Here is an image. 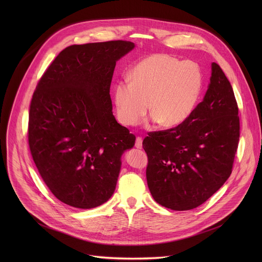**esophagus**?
<instances>
[{
	"mask_svg": "<svg viewBox=\"0 0 262 262\" xmlns=\"http://www.w3.org/2000/svg\"><path fill=\"white\" fill-rule=\"evenodd\" d=\"M142 142H143L142 138H141V137H137V139H136V143H135L136 148L141 149V148H142Z\"/></svg>",
	"mask_w": 262,
	"mask_h": 262,
	"instance_id": "34e87169",
	"label": "esophagus"
}]
</instances>
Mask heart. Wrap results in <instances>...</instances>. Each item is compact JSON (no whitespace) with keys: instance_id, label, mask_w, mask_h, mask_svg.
Wrapping results in <instances>:
<instances>
[{"instance_id":"heart-1","label":"heart","mask_w":262,"mask_h":262,"mask_svg":"<svg viewBox=\"0 0 262 262\" xmlns=\"http://www.w3.org/2000/svg\"><path fill=\"white\" fill-rule=\"evenodd\" d=\"M203 90V72L194 61H181L168 54L141 60L129 73V83L114 90L117 118L123 125H137L148 111L165 127L188 120Z\"/></svg>"}]
</instances>
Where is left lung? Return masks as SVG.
Here are the masks:
<instances>
[{"mask_svg":"<svg viewBox=\"0 0 262 262\" xmlns=\"http://www.w3.org/2000/svg\"><path fill=\"white\" fill-rule=\"evenodd\" d=\"M239 140V117L232 86L222 68L211 64L203 100L176 127L148 134L146 178L154 199L173 210L198 207L232 172Z\"/></svg>","mask_w":262,"mask_h":262,"instance_id":"1","label":"left lung"}]
</instances>
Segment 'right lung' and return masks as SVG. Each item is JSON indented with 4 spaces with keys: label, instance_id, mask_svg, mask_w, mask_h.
Returning a JSON list of instances; mask_svg holds the SVG:
<instances>
[{
    "label": "right lung",
    "instance_id": "obj_1",
    "mask_svg": "<svg viewBox=\"0 0 262 262\" xmlns=\"http://www.w3.org/2000/svg\"><path fill=\"white\" fill-rule=\"evenodd\" d=\"M135 48L114 40L64 49L34 91L28 139L33 161L61 202L89 209L114 194L121 156L136 137L112 112L116 62Z\"/></svg>",
    "mask_w": 262,
    "mask_h": 262
}]
</instances>
